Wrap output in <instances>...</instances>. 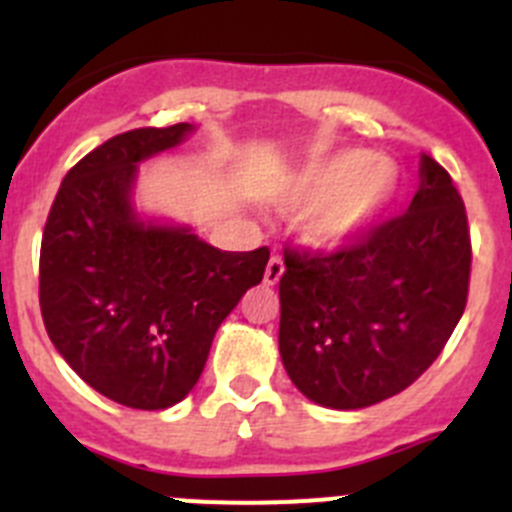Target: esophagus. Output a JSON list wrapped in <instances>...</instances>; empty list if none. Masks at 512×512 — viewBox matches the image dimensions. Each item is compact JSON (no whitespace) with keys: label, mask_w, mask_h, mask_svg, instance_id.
I'll use <instances>...</instances> for the list:
<instances>
[{"label":"esophagus","mask_w":512,"mask_h":512,"mask_svg":"<svg viewBox=\"0 0 512 512\" xmlns=\"http://www.w3.org/2000/svg\"><path fill=\"white\" fill-rule=\"evenodd\" d=\"M284 274V259L282 256H271L269 264H266V274H264V282L266 284H277Z\"/></svg>","instance_id":"esophagus-1"}]
</instances>
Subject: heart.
<instances>
[{
    "mask_svg": "<svg viewBox=\"0 0 512 512\" xmlns=\"http://www.w3.org/2000/svg\"><path fill=\"white\" fill-rule=\"evenodd\" d=\"M395 166L366 151H341L297 171L274 192L282 207H310L305 233L320 246H343L377 223L395 192Z\"/></svg>",
    "mask_w": 512,
    "mask_h": 512,
    "instance_id": "obj_1",
    "label": "heart"
}]
</instances>
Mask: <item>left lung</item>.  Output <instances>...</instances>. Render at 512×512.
<instances>
[{"mask_svg": "<svg viewBox=\"0 0 512 512\" xmlns=\"http://www.w3.org/2000/svg\"><path fill=\"white\" fill-rule=\"evenodd\" d=\"M279 354L297 390L333 410L397 395L438 359L467 307L472 241L449 171L420 156L408 212L336 251H284Z\"/></svg>", "mask_w": 512, "mask_h": 512, "instance_id": "1", "label": "left lung"}]
</instances>
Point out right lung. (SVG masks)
Returning <instances> with one entry per match:
<instances>
[{
  "label": "right lung",
  "instance_id": "add662e5",
  "mask_svg": "<svg viewBox=\"0 0 512 512\" xmlns=\"http://www.w3.org/2000/svg\"><path fill=\"white\" fill-rule=\"evenodd\" d=\"M189 122L138 128L94 148L66 174L40 243V312L48 338L99 395L164 410L192 392L212 338L269 248L220 251L192 228L140 220L138 164L179 146Z\"/></svg>",
  "mask_w": 512,
  "mask_h": 512
}]
</instances>
